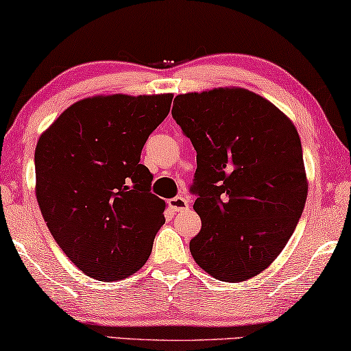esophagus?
Here are the masks:
<instances>
[{"label": "esophagus", "instance_id": "34e87169", "mask_svg": "<svg viewBox=\"0 0 351 351\" xmlns=\"http://www.w3.org/2000/svg\"><path fill=\"white\" fill-rule=\"evenodd\" d=\"M169 206L172 210H174V212H183V210H186L188 207H190V201H188V197H185V196H177L174 199H171Z\"/></svg>", "mask_w": 351, "mask_h": 351}]
</instances>
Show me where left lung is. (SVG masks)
Wrapping results in <instances>:
<instances>
[{
	"mask_svg": "<svg viewBox=\"0 0 351 351\" xmlns=\"http://www.w3.org/2000/svg\"><path fill=\"white\" fill-rule=\"evenodd\" d=\"M174 104L172 117L197 154L194 262L219 281L254 278L281 254L304 210L300 134L278 106L245 88L180 94Z\"/></svg>",
	"mask_w": 351,
	"mask_h": 351,
	"instance_id": "1",
	"label": "left lung"
}]
</instances>
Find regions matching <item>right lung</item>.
Returning a JSON list of instances; mask_svg holds the SVG:
<instances>
[{
  "instance_id": "obj_1",
  "label": "right lung",
  "mask_w": 351,
  "mask_h": 351,
  "mask_svg": "<svg viewBox=\"0 0 351 351\" xmlns=\"http://www.w3.org/2000/svg\"><path fill=\"white\" fill-rule=\"evenodd\" d=\"M172 94L94 95L75 101L36 145V197L66 256L99 281L141 269L165 224L166 202L149 193L139 165Z\"/></svg>"
}]
</instances>
